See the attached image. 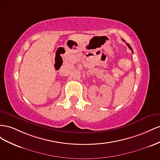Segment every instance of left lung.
I'll return each mask as SVG.
<instances>
[{"mask_svg": "<svg viewBox=\"0 0 160 160\" xmlns=\"http://www.w3.org/2000/svg\"><path fill=\"white\" fill-rule=\"evenodd\" d=\"M127 46H128L129 47V49H131V51H132V52H133V50H132V48H131V46H130V45L129 44H128V43H127Z\"/></svg>", "mask_w": 160, "mask_h": 160, "instance_id": "8db88e82", "label": "left lung"}]
</instances>
